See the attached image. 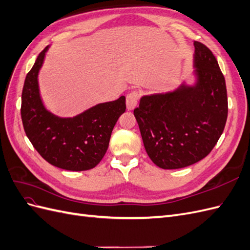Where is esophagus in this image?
Here are the masks:
<instances>
[{
  "mask_svg": "<svg viewBox=\"0 0 250 250\" xmlns=\"http://www.w3.org/2000/svg\"><path fill=\"white\" fill-rule=\"evenodd\" d=\"M140 99V93L137 90H132L129 94L126 96V105L127 109H133L138 105Z\"/></svg>",
  "mask_w": 250,
  "mask_h": 250,
  "instance_id": "34e87169",
  "label": "esophagus"
}]
</instances>
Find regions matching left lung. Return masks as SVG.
<instances>
[{
  "instance_id": "1",
  "label": "left lung",
  "mask_w": 250,
  "mask_h": 250,
  "mask_svg": "<svg viewBox=\"0 0 250 250\" xmlns=\"http://www.w3.org/2000/svg\"><path fill=\"white\" fill-rule=\"evenodd\" d=\"M198 81L193 87L145 96L133 113L150 160L179 169L206 157L224 130L229 105L225 79L206 44L194 42Z\"/></svg>"
}]
</instances>
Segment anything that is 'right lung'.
Segmentation results:
<instances>
[{
    "label": "right lung",
    "mask_w": 250,
    "mask_h": 250,
    "mask_svg": "<svg viewBox=\"0 0 250 250\" xmlns=\"http://www.w3.org/2000/svg\"><path fill=\"white\" fill-rule=\"evenodd\" d=\"M44 48L27 74L21 93L22 126L33 147L57 168L85 171L95 168L106 153L118 119L126 109L125 97L98 104L74 118H59L44 108L37 75L43 62Z\"/></svg>",
    "instance_id": "1"
}]
</instances>
